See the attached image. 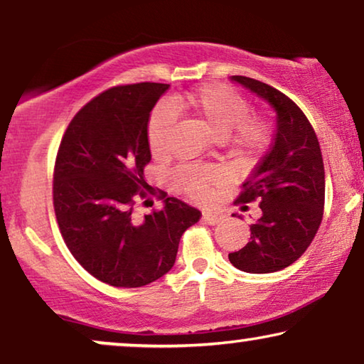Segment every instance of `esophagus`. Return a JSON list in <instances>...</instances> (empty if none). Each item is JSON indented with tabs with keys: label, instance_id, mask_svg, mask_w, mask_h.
<instances>
[{
	"label": "esophagus",
	"instance_id": "34e87169",
	"mask_svg": "<svg viewBox=\"0 0 364 364\" xmlns=\"http://www.w3.org/2000/svg\"><path fill=\"white\" fill-rule=\"evenodd\" d=\"M224 219L221 213H213V211H204L203 213V221L206 224H219Z\"/></svg>",
	"mask_w": 364,
	"mask_h": 364
}]
</instances>
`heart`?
<instances>
[{
  "mask_svg": "<svg viewBox=\"0 0 364 364\" xmlns=\"http://www.w3.org/2000/svg\"><path fill=\"white\" fill-rule=\"evenodd\" d=\"M181 110L196 115L216 138H226L232 132L231 141L240 155L259 150L267 140V125L257 117L247 115L249 105L242 95L228 85L204 84L186 94L171 97L168 105H160L153 112L148 122V145L153 155L163 156L170 150L175 112ZM175 180L191 198L206 199L216 176L208 170L183 168Z\"/></svg>",
  "mask_w": 364,
  "mask_h": 364,
  "instance_id": "1",
  "label": "heart"
}]
</instances>
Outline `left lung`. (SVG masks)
Returning <instances> with one entry per match:
<instances>
[{"label": "left lung", "mask_w": 364, "mask_h": 364, "mask_svg": "<svg viewBox=\"0 0 364 364\" xmlns=\"http://www.w3.org/2000/svg\"><path fill=\"white\" fill-rule=\"evenodd\" d=\"M231 80L272 107L275 136L237 198V203L259 201L260 218L250 226L249 242L229 254V260L242 272H277L305 252L323 218L320 143L304 112L282 92L244 75H232Z\"/></svg>", "instance_id": "left-lung-1"}]
</instances>
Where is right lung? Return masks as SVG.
<instances>
[{
	"mask_svg": "<svg viewBox=\"0 0 364 364\" xmlns=\"http://www.w3.org/2000/svg\"><path fill=\"white\" fill-rule=\"evenodd\" d=\"M168 89L141 82L102 92L60 141L53 188L60 234L82 267L109 285L135 289L170 272L183 232L201 218L176 198L141 219L133 214L136 194L146 196L150 112Z\"/></svg>",
	"mask_w": 364,
	"mask_h": 364,
	"instance_id": "right-lung-1",
	"label": "right lung"
}]
</instances>
